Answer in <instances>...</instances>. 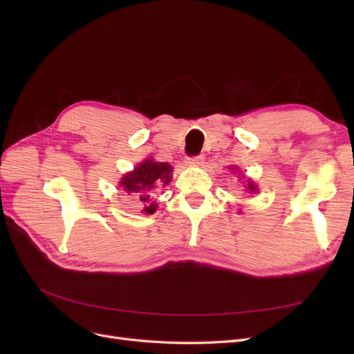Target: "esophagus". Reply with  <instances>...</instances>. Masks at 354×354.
I'll return each mask as SVG.
<instances>
[{
    "label": "esophagus",
    "mask_w": 354,
    "mask_h": 354,
    "mask_svg": "<svg viewBox=\"0 0 354 354\" xmlns=\"http://www.w3.org/2000/svg\"><path fill=\"white\" fill-rule=\"evenodd\" d=\"M203 159H205V158H203V155H196V156H187L186 158V164L187 165H201L202 162H203Z\"/></svg>",
    "instance_id": "esophagus-1"
}]
</instances>
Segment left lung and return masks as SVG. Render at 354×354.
I'll list each match as a JSON object with an SVG mask.
<instances>
[{
	"instance_id": "obj_1",
	"label": "left lung",
	"mask_w": 354,
	"mask_h": 354,
	"mask_svg": "<svg viewBox=\"0 0 354 354\" xmlns=\"http://www.w3.org/2000/svg\"><path fill=\"white\" fill-rule=\"evenodd\" d=\"M246 189H248L250 192H255V186L251 183V181H250V183H248V187H246Z\"/></svg>"
}]
</instances>
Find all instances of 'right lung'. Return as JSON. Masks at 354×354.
I'll list each match as a JSON object with an SVG mask.
<instances>
[{
    "instance_id": "1",
    "label": "right lung",
    "mask_w": 354,
    "mask_h": 354,
    "mask_svg": "<svg viewBox=\"0 0 354 354\" xmlns=\"http://www.w3.org/2000/svg\"><path fill=\"white\" fill-rule=\"evenodd\" d=\"M173 167L167 162H155L153 159H147L138 165L133 173L125 174L121 180V186L130 196L137 198L143 203V211L153 214L156 211V202L152 201L155 189L165 186L171 180Z\"/></svg>"
}]
</instances>
